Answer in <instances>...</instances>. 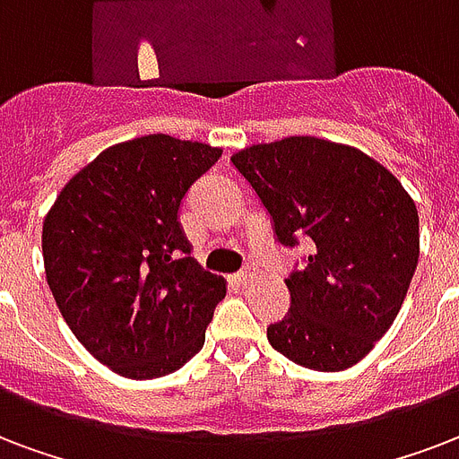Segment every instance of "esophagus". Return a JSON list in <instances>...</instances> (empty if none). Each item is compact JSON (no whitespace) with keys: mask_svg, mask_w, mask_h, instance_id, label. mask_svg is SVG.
Masks as SVG:
<instances>
[{"mask_svg":"<svg viewBox=\"0 0 459 459\" xmlns=\"http://www.w3.org/2000/svg\"><path fill=\"white\" fill-rule=\"evenodd\" d=\"M236 279L240 281V284H253L255 279H257V272H255V264H247V267L243 269V272H238Z\"/></svg>","mask_w":459,"mask_h":459,"instance_id":"esophagus-1","label":"esophagus"}]
</instances>
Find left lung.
Masks as SVG:
<instances>
[{
    "label": "left lung",
    "mask_w": 459,
    "mask_h": 459,
    "mask_svg": "<svg viewBox=\"0 0 459 459\" xmlns=\"http://www.w3.org/2000/svg\"><path fill=\"white\" fill-rule=\"evenodd\" d=\"M281 245L310 240L286 279L291 310L269 325L279 354L303 368H351L390 330L419 262L414 199L376 159L317 136H286L230 156Z\"/></svg>",
    "instance_id": "left-lung-1"
}]
</instances>
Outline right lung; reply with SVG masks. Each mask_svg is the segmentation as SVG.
Instances as JSON below:
<instances>
[{
    "mask_svg": "<svg viewBox=\"0 0 459 459\" xmlns=\"http://www.w3.org/2000/svg\"><path fill=\"white\" fill-rule=\"evenodd\" d=\"M221 149L168 134L98 153L43 221L45 276L59 313L93 359L132 380L183 368L204 346L226 296L180 226V204Z\"/></svg>",
    "mask_w": 459,
    "mask_h": 459,
    "instance_id": "obj_1",
    "label": "right lung"
}]
</instances>
